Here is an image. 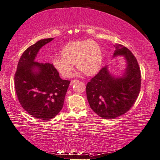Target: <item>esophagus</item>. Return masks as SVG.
Wrapping results in <instances>:
<instances>
[{"instance_id": "esophagus-1", "label": "esophagus", "mask_w": 160, "mask_h": 160, "mask_svg": "<svg viewBox=\"0 0 160 160\" xmlns=\"http://www.w3.org/2000/svg\"><path fill=\"white\" fill-rule=\"evenodd\" d=\"M77 80H71V84H74L75 82H77Z\"/></svg>"}]
</instances>
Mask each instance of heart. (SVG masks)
Returning a JSON list of instances; mask_svg holds the SVG:
<instances>
[{"label": "heart", "mask_w": 160, "mask_h": 160, "mask_svg": "<svg viewBox=\"0 0 160 160\" xmlns=\"http://www.w3.org/2000/svg\"><path fill=\"white\" fill-rule=\"evenodd\" d=\"M60 54L62 57L53 58L52 63L59 74L64 78L71 76L74 64L87 76L95 74L101 67V48L93 40L68 43L61 50Z\"/></svg>", "instance_id": "heart-1"}]
</instances>
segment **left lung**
<instances>
[{
    "mask_svg": "<svg viewBox=\"0 0 160 160\" xmlns=\"http://www.w3.org/2000/svg\"><path fill=\"white\" fill-rule=\"evenodd\" d=\"M113 58L123 56L126 62L120 76L112 75L108 66L101 68L87 84L91 108L102 118L112 119L126 113L134 104L141 88V71L136 58L129 49L116 43Z\"/></svg>",
    "mask_w": 160,
    "mask_h": 160,
    "instance_id": "1",
    "label": "left lung"
}]
</instances>
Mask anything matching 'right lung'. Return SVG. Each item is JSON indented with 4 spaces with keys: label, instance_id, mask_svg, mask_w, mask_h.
<instances>
[{
    "label": "right lung",
    "instance_id": "obj_1",
    "mask_svg": "<svg viewBox=\"0 0 160 160\" xmlns=\"http://www.w3.org/2000/svg\"><path fill=\"white\" fill-rule=\"evenodd\" d=\"M53 38L41 39L28 48L18 61L14 76L18 101L33 117L48 121L63 108L69 80H62L49 63H39L35 58L41 48Z\"/></svg>",
    "mask_w": 160,
    "mask_h": 160
}]
</instances>
